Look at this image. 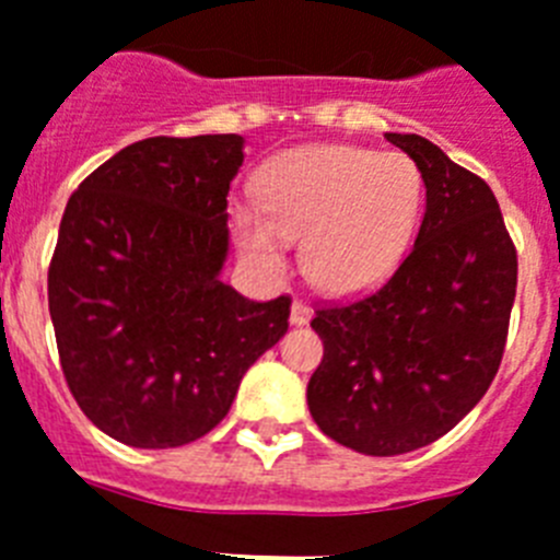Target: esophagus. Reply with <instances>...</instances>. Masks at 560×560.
<instances>
[{"label":"esophagus","instance_id":"esophagus-1","mask_svg":"<svg viewBox=\"0 0 560 560\" xmlns=\"http://www.w3.org/2000/svg\"><path fill=\"white\" fill-rule=\"evenodd\" d=\"M310 316H313V310H310L304 302H299V299H295L293 307H290V324L302 327V324L310 322Z\"/></svg>","mask_w":560,"mask_h":560}]
</instances>
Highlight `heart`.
Instances as JSON below:
<instances>
[{
	"mask_svg": "<svg viewBox=\"0 0 560 560\" xmlns=\"http://www.w3.org/2000/svg\"><path fill=\"white\" fill-rule=\"evenodd\" d=\"M421 208L424 176L407 153L318 144L272 159L258 205H236L230 224L244 256L272 276L288 270L290 238L304 236L307 279L355 295L396 270Z\"/></svg>",
	"mask_w": 560,
	"mask_h": 560,
	"instance_id": "1",
	"label": "heart"
}]
</instances>
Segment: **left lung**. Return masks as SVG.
<instances>
[{
  "mask_svg": "<svg viewBox=\"0 0 560 560\" xmlns=\"http://www.w3.org/2000/svg\"><path fill=\"white\" fill-rule=\"evenodd\" d=\"M424 176L416 244L373 293L316 310L307 407L324 435L401 455L453 430L501 368L518 256L490 185L416 133H387Z\"/></svg>",
  "mask_w": 560,
  "mask_h": 560,
  "instance_id": "1",
  "label": "left lung"
}]
</instances>
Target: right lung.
I'll use <instances>...</instances> for the list:
<instances>
[{
  "label": "right lung",
  "mask_w": 560,
  "mask_h": 560,
  "mask_svg": "<svg viewBox=\"0 0 560 560\" xmlns=\"http://www.w3.org/2000/svg\"><path fill=\"white\" fill-rule=\"evenodd\" d=\"M236 133L153 136L84 178L65 208L48 304L65 382L110 439L139 450L208 435L290 318V295L224 284Z\"/></svg>",
  "instance_id": "add662e5"
}]
</instances>
